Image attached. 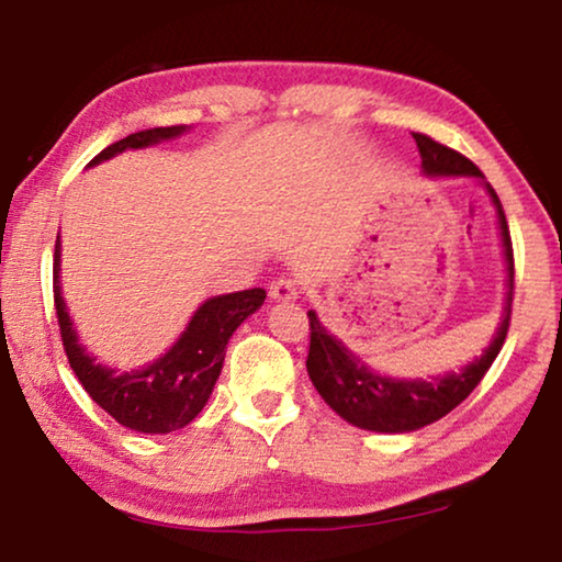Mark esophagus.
Instances as JSON below:
<instances>
[{
	"label": "esophagus",
	"mask_w": 562,
	"mask_h": 562,
	"mask_svg": "<svg viewBox=\"0 0 562 562\" xmlns=\"http://www.w3.org/2000/svg\"><path fill=\"white\" fill-rule=\"evenodd\" d=\"M268 296L276 299V302H289V299H296L299 296L296 281L291 279V276H279V279H273L271 286H268Z\"/></svg>",
	"instance_id": "1"
}]
</instances>
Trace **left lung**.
I'll return each mask as SVG.
<instances>
[{"mask_svg":"<svg viewBox=\"0 0 562 562\" xmlns=\"http://www.w3.org/2000/svg\"><path fill=\"white\" fill-rule=\"evenodd\" d=\"M417 140L422 168L427 176H473L483 181V173L473 160L460 156L458 150L448 145L435 143L432 137L414 133ZM491 202L498 214V229H502V245L506 258V271H509V291H506V306L502 325H498L494 340L481 358L468 363L463 371H452L448 375H435V379L417 381H398L389 375H379L368 368L363 360L345 348L335 335L327 333V327L317 319V312H306L310 317V356H306V371L319 396L340 414L345 422L371 432H414V429L432 425L442 419L445 414L456 409L460 402H465L468 394L479 386L483 375L494 363L498 350L509 333L512 319V296H514V250L509 225H506L504 206L498 202L496 191L491 183L483 181Z\"/></svg>","mask_w":562,"mask_h":562,"instance_id":"left-lung-1","label":"left lung"}]
</instances>
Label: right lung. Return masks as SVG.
Here are the masks:
<instances>
[{"label": "right lung", "instance_id": "1", "mask_svg": "<svg viewBox=\"0 0 562 562\" xmlns=\"http://www.w3.org/2000/svg\"><path fill=\"white\" fill-rule=\"evenodd\" d=\"M183 133H187V125L140 130V133L106 145L99 156L91 158L89 166L110 160L130 148H148L160 140H171ZM58 273L60 240H56V256H53V296H56L60 340H64V350L76 379L122 427L148 435H166L187 427L204 409L214 383L220 379L222 363H225L227 340L266 302L263 289H245L206 299L168 352L137 371H114V368L97 363V358L89 356L76 337L68 306L60 296Z\"/></svg>", "mask_w": 562, "mask_h": 562}]
</instances>
